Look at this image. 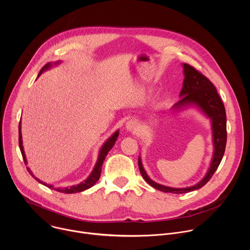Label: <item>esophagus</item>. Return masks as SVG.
<instances>
[{
	"label": "esophagus",
	"mask_w": 250,
	"mask_h": 250,
	"mask_svg": "<svg viewBox=\"0 0 250 250\" xmlns=\"http://www.w3.org/2000/svg\"><path fill=\"white\" fill-rule=\"evenodd\" d=\"M125 128H126V130H128V131L136 132V131L139 130V125H138V124H137L136 121L131 120V121H129V122L126 123Z\"/></svg>",
	"instance_id": "obj_1"
}]
</instances>
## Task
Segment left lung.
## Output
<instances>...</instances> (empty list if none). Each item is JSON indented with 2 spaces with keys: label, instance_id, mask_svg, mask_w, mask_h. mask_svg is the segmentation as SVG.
<instances>
[{
  "label": "left lung",
  "instance_id": "1",
  "mask_svg": "<svg viewBox=\"0 0 250 250\" xmlns=\"http://www.w3.org/2000/svg\"><path fill=\"white\" fill-rule=\"evenodd\" d=\"M183 67L185 79L183 83V89L180 93L181 99L175 104V108L179 109L181 106L187 104H196L208 118L211 119L215 152H213L210 167L204 179L197 185L189 188H170L153 182L146 173L144 167H142L140 158H138V168L142 177L145 178V180L150 186L159 191L170 192L174 194L189 193L206 185L212 177L213 173L218 169L225 154L227 145L226 109L216 87L213 86L208 78L202 74L195 67L187 63H184Z\"/></svg>",
  "mask_w": 250,
  "mask_h": 250
}]
</instances>
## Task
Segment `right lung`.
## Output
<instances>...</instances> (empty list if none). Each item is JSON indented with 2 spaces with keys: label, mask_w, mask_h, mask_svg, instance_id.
<instances>
[{
  "label": "right lung",
  "mask_w": 250,
  "mask_h": 250,
  "mask_svg": "<svg viewBox=\"0 0 250 250\" xmlns=\"http://www.w3.org/2000/svg\"><path fill=\"white\" fill-rule=\"evenodd\" d=\"M49 67H50V64H49V63L46 64V65L41 70V72H40L39 76L42 73L43 70H45V69H47V68H49ZM118 136H119V131H116L108 140H106V141L104 142V145L103 146V147H102V149H101V151H100L99 158H98L97 164H96V166H95L93 172L91 173V175L87 178V179H86L84 182L80 183V184L77 185V186H72V187H70V188H63V189H61V188L55 189V188H53L52 185L46 184V183H44V182H42L40 179H38V178H35V177L32 175V173L29 171L28 167H26V168H27V171L29 172V174L34 178L35 180H38L40 183L43 184L44 186L48 187L49 189H55L57 192L65 193V194H73V193L82 192V191H84V190H87V189L91 188V187H92L93 185H95V183L99 180V178H100V176H101L102 165H103V163H104V160L106 154H108V152H109V151L112 149V147L114 146V145H115V142H116ZM19 145H20V149H21V152L23 161H24V163L26 164V159H25V155H24V152H23V148H22V140H21V122H20V125H19Z\"/></svg>",
  "instance_id": "1"
}]
</instances>
